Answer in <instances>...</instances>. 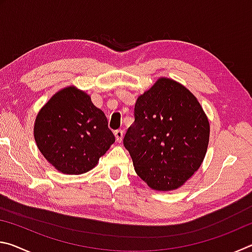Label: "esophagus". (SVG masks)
<instances>
[{
	"label": "esophagus",
	"mask_w": 252,
	"mask_h": 252,
	"mask_svg": "<svg viewBox=\"0 0 252 252\" xmlns=\"http://www.w3.org/2000/svg\"><path fill=\"white\" fill-rule=\"evenodd\" d=\"M114 135H116V140L118 142H121L122 139H123V135H125V131L123 130H117L114 131Z\"/></svg>",
	"instance_id": "1"
}]
</instances>
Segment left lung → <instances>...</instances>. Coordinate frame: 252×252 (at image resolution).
I'll list each match as a JSON object with an SVG mask.
<instances>
[{
  "label": "left lung",
  "instance_id": "8db88e82",
  "mask_svg": "<svg viewBox=\"0 0 252 252\" xmlns=\"http://www.w3.org/2000/svg\"><path fill=\"white\" fill-rule=\"evenodd\" d=\"M210 126L192 93L160 78L134 106V123L123 139L138 176L153 190L178 189L206 156Z\"/></svg>",
  "mask_w": 252,
  "mask_h": 252
}]
</instances>
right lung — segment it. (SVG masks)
<instances>
[{"mask_svg": "<svg viewBox=\"0 0 252 252\" xmlns=\"http://www.w3.org/2000/svg\"><path fill=\"white\" fill-rule=\"evenodd\" d=\"M34 139L45 159L65 174L90 171L116 141L105 114L75 87L60 90L40 110Z\"/></svg>", "mask_w": 252, "mask_h": 252, "instance_id": "right-lung-1", "label": "right lung"}]
</instances>
